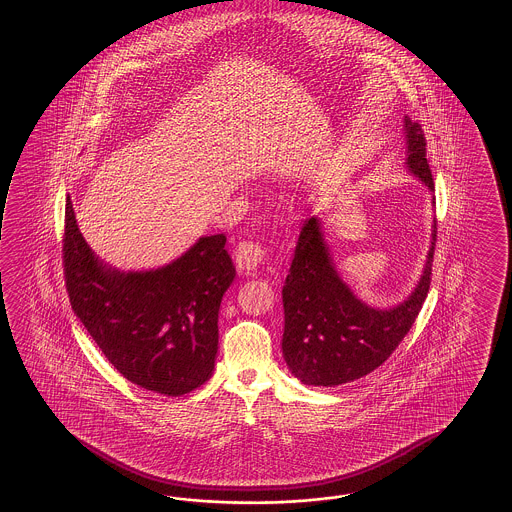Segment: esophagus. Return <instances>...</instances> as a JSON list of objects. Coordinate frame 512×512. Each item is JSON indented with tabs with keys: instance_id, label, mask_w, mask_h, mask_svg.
Listing matches in <instances>:
<instances>
[{
	"instance_id": "34e87169",
	"label": "esophagus",
	"mask_w": 512,
	"mask_h": 512,
	"mask_svg": "<svg viewBox=\"0 0 512 512\" xmlns=\"http://www.w3.org/2000/svg\"><path fill=\"white\" fill-rule=\"evenodd\" d=\"M234 261H236L238 270H242L246 274L255 272L261 264L268 261V249L264 248L263 244H259V242L244 240L234 249Z\"/></svg>"
}]
</instances>
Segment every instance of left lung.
Here are the masks:
<instances>
[{"label": "left lung", "instance_id": "8db88e82", "mask_svg": "<svg viewBox=\"0 0 512 512\" xmlns=\"http://www.w3.org/2000/svg\"><path fill=\"white\" fill-rule=\"evenodd\" d=\"M407 167L424 186L434 191L426 159V139L417 122L405 116ZM437 227L432 225V246L415 291L388 310L362 302L340 278L323 223L304 221L295 259L283 285V357L289 370L304 385L336 387L360 379L387 360L415 323L432 281Z\"/></svg>", "mask_w": 512, "mask_h": 512}]
</instances>
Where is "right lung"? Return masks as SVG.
Listing matches in <instances>:
<instances>
[{"label":"right lung","instance_id":"obj_1","mask_svg":"<svg viewBox=\"0 0 512 512\" xmlns=\"http://www.w3.org/2000/svg\"><path fill=\"white\" fill-rule=\"evenodd\" d=\"M225 234L202 236L182 257L146 272L101 263L65 204L63 274L73 311L127 381L182 396L210 379L217 313L236 270Z\"/></svg>","mask_w":512,"mask_h":512}]
</instances>
